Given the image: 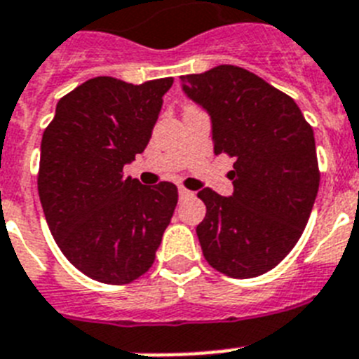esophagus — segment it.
I'll return each instance as SVG.
<instances>
[{"label": "esophagus", "mask_w": 359, "mask_h": 359, "mask_svg": "<svg viewBox=\"0 0 359 359\" xmlns=\"http://www.w3.org/2000/svg\"><path fill=\"white\" fill-rule=\"evenodd\" d=\"M189 195H194V194H191V191H189V189H186V188H179V197H180V198L189 197Z\"/></svg>", "instance_id": "obj_1"}]
</instances>
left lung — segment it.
Masks as SVG:
<instances>
[{
    "label": "left lung",
    "instance_id": "8db88e82",
    "mask_svg": "<svg viewBox=\"0 0 359 359\" xmlns=\"http://www.w3.org/2000/svg\"><path fill=\"white\" fill-rule=\"evenodd\" d=\"M212 116L213 153L233 156L231 197L204 188L197 237L210 266L236 279L272 270L309 222L319 188L314 131L290 96L254 72L219 65L180 76Z\"/></svg>",
    "mask_w": 359,
    "mask_h": 359
}]
</instances>
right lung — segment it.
I'll list each match as a JSON object with an SVG mask.
<instances>
[{
    "label": "right lung",
    "instance_id": "right-lung-1",
    "mask_svg": "<svg viewBox=\"0 0 359 359\" xmlns=\"http://www.w3.org/2000/svg\"><path fill=\"white\" fill-rule=\"evenodd\" d=\"M173 78L96 76L60 98L41 138L38 194L56 245L87 277L128 285L151 268L179 191L123 165L146 149Z\"/></svg>",
    "mask_w": 359,
    "mask_h": 359
}]
</instances>
